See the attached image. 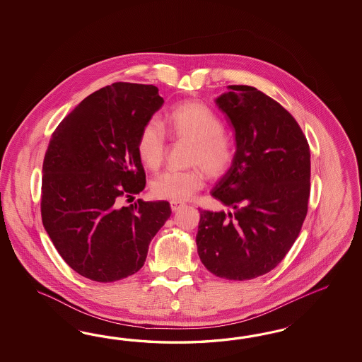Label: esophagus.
I'll list each match as a JSON object with an SVG mask.
<instances>
[{
	"label": "esophagus",
	"mask_w": 362,
	"mask_h": 362,
	"mask_svg": "<svg viewBox=\"0 0 362 362\" xmlns=\"http://www.w3.org/2000/svg\"><path fill=\"white\" fill-rule=\"evenodd\" d=\"M170 204H171L173 212H176V211H179L182 207H185V203H182V202H171Z\"/></svg>",
	"instance_id": "obj_1"
}]
</instances>
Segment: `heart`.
I'll use <instances>...</instances> for the list:
<instances>
[{"label":"heart","instance_id":"b5f03b06","mask_svg":"<svg viewBox=\"0 0 362 362\" xmlns=\"http://www.w3.org/2000/svg\"><path fill=\"white\" fill-rule=\"evenodd\" d=\"M167 129L173 139L191 143L188 165L185 171H165L153 177V197L182 202L194 197L206 183V174L218 179L227 174L235 158V147L230 135L224 132L218 114L200 102L176 105L165 117ZM136 150L143 163L158 170L167 153V141L162 126L148 121L139 134ZM206 173H204V171Z\"/></svg>","mask_w":362,"mask_h":362}]
</instances>
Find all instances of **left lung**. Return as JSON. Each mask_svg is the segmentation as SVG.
Listing matches in <instances>:
<instances>
[{"label":"left lung","instance_id":"1","mask_svg":"<svg viewBox=\"0 0 362 362\" xmlns=\"http://www.w3.org/2000/svg\"><path fill=\"white\" fill-rule=\"evenodd\" d=\"M216 99L235 130L236 153L211 195L228 212L200 209L197 253L211 274L251 280L271 272L301 230L310 194V151L296 119L252 86Z\"/></svg>","mask_w":362,"mask_h":362}]
</instances>
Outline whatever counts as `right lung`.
Listing matches in <instances>:
<instances>
[{
  "instance_id": "add662e5",
  "label": "right lung",
  "mask_w": 362,
  "mask_h": 362,
  "mask_svg": "<svg viewBox=\"0 0 362 362\" xmlns=\"http://www.w3.org/2000/svg\"><path fill=\"white\" fill-rule=\"evenodd\" d=\"M163 102L153 85L115 82L83 99L50 138L42 223L66 264L93 281L136 274L171 215L165 200L122 206L146 186L136 143Z\"/></svg>"
}]
</instances>
